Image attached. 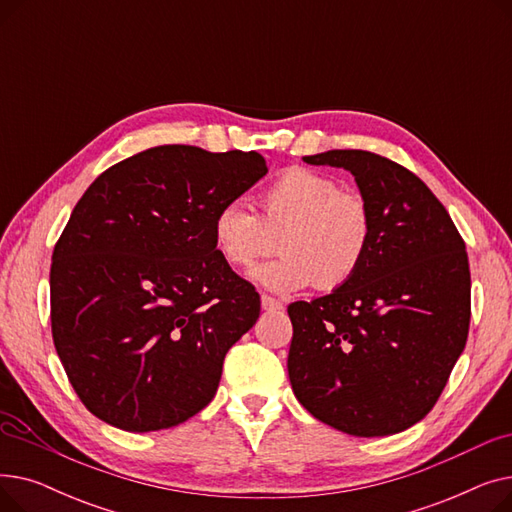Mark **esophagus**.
<instances>
[{"label":"esophagus","instance_id":"esophagus-1","mask_svg":"<svg viewBox=\"0 0 512 512\" xmlns=\"http://www.w3.org/2000/svg\"><path fill=\"white\" fill-rule=\"evenodd\" d=\"M261 307L265 311H278V309H282V303L276 301L274 297H270V294H261Z\"/></svg>","mask_w":512,"mask_h":512}]
</instances>
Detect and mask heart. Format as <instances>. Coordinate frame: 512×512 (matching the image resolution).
Listing matches in <instances>:
<instances>
[{
	"label": "heart",
	"mask_w": 512,
	"mask_h": 512,
	"mask_svg": "<svg viewBox=\"0 0 512 512\" xmlns=\"http://www.w3.org/2000/svg\"><path fill=\"white\" fill-rule=\"evenodd\" d=\"M257 213L236 201L213 215V247L232 270L245 272L280 247L282 259L255 276L274 290L315 284L332 292L351 282L367 261L375 218L365 197L340 191L338 180L307 168H290L265 184Z\"/></svg>",
	"instance_id": "1"
}]
</instances>
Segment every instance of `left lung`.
I'll list each match as a JSON object with an SVG mask.
<instances>
[{
    "mask_svg": "<svg viewBox=\"0 0 512 512\" xmlns=\"http://www.w3.org/2000/svg\"><path fill=\"white\" fill-rule=\"evenodd\" d=\"M303 161L355 176L375 236L351 282L288 305L294 396L344 434L405 432L434 409L467 342L465 240L425 182L388 157L334 149Z\"/></svg>",
    "mask_w": 512,
    "mask_h": 512,
    "instance_id": "8db88e82",
    "label": "left lung"
}]
</instances>
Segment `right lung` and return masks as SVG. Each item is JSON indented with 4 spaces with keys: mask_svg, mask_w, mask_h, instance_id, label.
I'll return each instance as SVG.
<instances>
[{
    "mask_svg": "<svg viewBox=\"0 0 512 512\" xmlns=\"http://www.w3.org/2000/svg\"><path fill=\"white\" fill-rule=\"evenodd\" d=\"M255 151L161 145L105 170L51 261V334L80 402L126 432L205 409L259 292L222 261L211 222L263 178Z\"/></svg>",
    "mask_w": 512,
    "mask_h": 512,
    "instance_id": "add662e5",
    "label": "right lung"
}]
</instances>
